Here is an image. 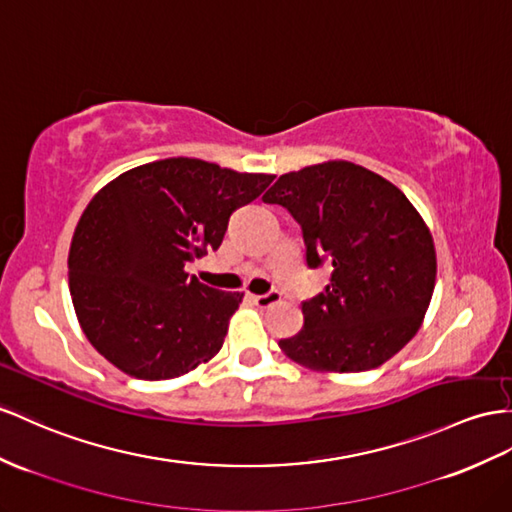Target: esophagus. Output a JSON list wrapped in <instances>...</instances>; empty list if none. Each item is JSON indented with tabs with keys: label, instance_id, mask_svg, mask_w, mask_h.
<instances>
[{
	"label": "esophagus",
	"instance_id": "esophagus-1",
	"mask_svg": "<svg viewBox=\"0 0 512 512\" xmlns=\"http://www.w3.org/2000/svg\"><path fill=\"white\" fill-rule=\"evenodd\" d=\"M281 300V294L279 292H268V294H255L253 296V303L259 307V309H268L272 305H277Z\"/></svg>",
	"mask_w": 512,
	"mask_h": 512
}]
</instances>
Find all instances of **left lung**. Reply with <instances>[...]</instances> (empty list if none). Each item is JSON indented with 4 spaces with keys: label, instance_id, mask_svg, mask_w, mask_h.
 Masks as SVG:
<instances>
[{
    "label": "left lung",
    "instance_id": "8db88e82",
    "mask_svg": "<svg viewBox=\"0 0 512 512\" xmlns=\"http://www.w3.org/2000/svg\"><path fill=\"white\" fill-rule=\"evenodd\" d=\"M264 203L298 220L311 268H333L324 292L303 303V329L279 342L287 357L316 372H365L411 342L435 290L437 253L400 188L331 160L281 175Z\"/></svg>",
    "mask_w": 512,
    "mask_h": 512
}]
</instances>
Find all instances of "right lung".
Here are the masks:
<instances>
[{
	"label": "right lung",
	"instance_id": "1",
	"mask_svg": "<svg viewBox=\"0 0 512 512\" xmlns=\"http://www.w3.org/2000/svg\"><path fill=\"white\" fill-rule=\"evenodd\" d=\"M272 179L168 157L93 196L73 233L69 290L101 357L127 376L166 381L218 355L244 294L203 285L186 264L216 251L229 216Z\"/></svg>",
	"mask_w": 512,
	"mask_h": 512
}]
</instances>
